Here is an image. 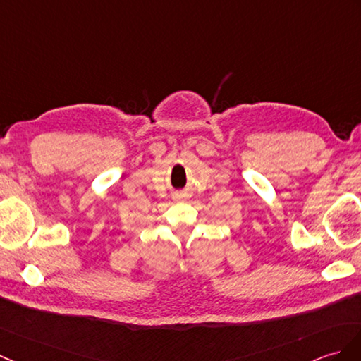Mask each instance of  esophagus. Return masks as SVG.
<instances>
[{
  "label": "esophagus",
  "instance_id": "esophagus-1",
  "mask_svg": "<svg viewBox=\"0 0 361 361\" xmlns=\"http://www.w3.org/2000/svg\"><path fill=\"white\" fill-rule=\"evenodd\" d=\"M184 197H186L184 194H177V195H175V198H177V200H183Z\"/></svg>",
  "mask_w": 361,
  "mask_h": 361
}]
</instances>
